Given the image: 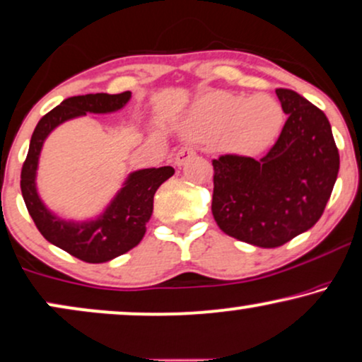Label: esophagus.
I'll list each match as a JSON object with an SVG mask.
<instances>
[{
  "instance_id": "obj_1",
  "label": "esophagus",
  "mask_w": 362,
  "mask_h": 362,
  "mask_svg": "<svg viewBox=\"0 0 362 362\" xmlns=\"http://www.w3.org/2000/svg\"><path fill=\"white\" fill-rule=\"evenodd\" d=\"M195 155V150L194 148H190V147H184V148H180L177 152V155H175V165L177 167H182V165H185V162L189 158H192Z\"/></svg>"
}]
</instances>
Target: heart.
Returning a JSON list of instances; mask_svg holds the SVG:
<instances>
[{
  "label": "heart",
  "instance_id": "1",
  "mask_svg": "<svg viewBox=\"0 0 362 362\" xmlns=\"http://www.w3.org/2000/svg\"><path fill=\"white\" fill-rule=\"evenodd\" d=\"M284 123L281 105L267 95L212 93L190 110L182 134L197 140H217L223 152L254 155L276 140Z\"/></svg>",
  "mask_w": 362,
  "mask_h": 362
}]
</instances>
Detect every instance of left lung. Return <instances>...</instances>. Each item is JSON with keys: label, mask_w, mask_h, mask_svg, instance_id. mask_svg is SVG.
Listing matches in <instances>:
<instances>
[{"label": "left lung", "mask_w": 362, "mask_h": 362, "mask_svg": "<svg viewBox=\"0 0 362 362\" xmlns=\"http://www.w3.org/2000/svg\"><path fill=\"white\" fill-rule=\"evenodd\" d=\"M276 95L287 120L267 155L212 162L215 222L227 235L264 249L284 245L321 218L339 172L322 110L292 90Z\"/></svg>", "instance_id": "obj_1"}]
</instances>
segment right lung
Returning a JSON list of instances; mask_svg holds the SVG:
<instances>
[{
	"instance_id": "right-lung-1",
	"label": "right lung",
	"mask_w": 362,
	"mask_h": 362,
	"mask_svg": "<svg viewBox=\"0 0 362 362\" xmlns=\"http://www.w3.org/2000/svg\"><path fill=\"white\" fill-rule=\"evenodd\" d=\"M130 98L132 91H123L118 95L90 93L63 100L38 122L21 168L23 199L41 235L83 262H108L139 245L152 217L155 192L175 170L172 167H160L128 173L122 189L98 217L81 222L66 221L45 205L36 189L41 148L48 135L62 123L85 117L86 113L105 115L118 112Z\"/></svg>"
}]
</instances>
